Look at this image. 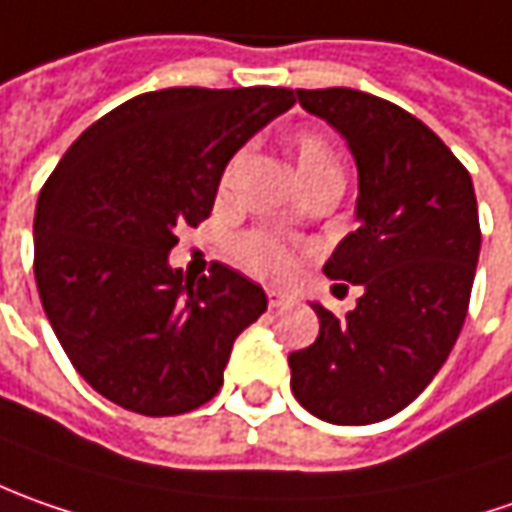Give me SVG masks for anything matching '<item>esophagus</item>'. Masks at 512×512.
<instances>
[{"label": "esophagus", "instance_id": "obj_1", "mask_svg": "<svg viewBox=\"0 0 512 512\" xmlns=\"http://www.w3.org/2000/svg\"><path fill=\"white\" fill-rule=\"evenodd\" d=\"M266 297H269V306H272V309H283V306H289L291 300H294L291 294H286V291H277V289L266 291Z\"/></svg>", "mask_w": 512, "mask_h": 512}]
</instances>
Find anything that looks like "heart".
<instances>
[{"label":"heart","mask_w":512,"mask_h":512,"mask_svg":"<svg viewBox=\"0 0 512 512\" xmlns=\"http://www.w3.org/2000/svg\"><path fill=\"white\" fill-rule=\"evenodd\" d=\"M291 152H294V164L297 175L311 189H323V186H343V155L334 147V141L320 130H300L291 138ZM240 158H232L223 169L221 184L226 186L232 181ZM240 266H246L249 272L260 277H272L280 280L294 269V252L283 238H277L272 232H249L238 240L235 246Z\"/></svg>","instance_id":"obj_1"}]
</instances>
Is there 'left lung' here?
I'll return each mask as SVG.
<instances>
[{"label": "left lung", "mask_w": 512, "mask_h": 512, "mask_svg": "<svg viewBox=\"0 0 512 512\" xmlns=\"http://www.w3.org/2000/svg\"><path fill=\"white\" fill-rule=\"evenodd\" d=\"M357 161V229L323 272L360 286L343 320L311 303L320 334L289 354L297 402L334 425H371L411 405L465 323L482 246L470 172L419 118L351 87L297 90Z\"/></svg>", "instance_id": "1"}]
</instances>
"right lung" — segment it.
<instances>
[{
  "instance_id": "right-lung-1",
  "label": "right lung",
  "mask_w": 512,
  "mask_h": 512,
  "mask_svg": "<svg viewBox=\"0 0 512 512\" xmlns=\"http://www.w3.org/2000/svg\"><path fill=\"white\" fill-rule=\"evenodd\" d=\"M294 104L286 87H169L90 124L39 192L33 274L87 385L144 416L201 408L266 291L212 263L169 266L178 226L209 218L229 158Z\"/></svg>"
}]
</instances>
